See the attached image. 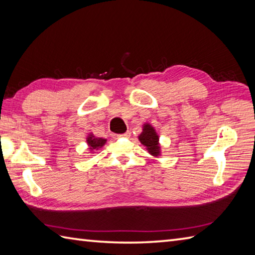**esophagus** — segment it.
Listing matches in <instances>:
<instances>
[{"mask_svg": "<svg viewBox=\"0 0 255 255\" xmlns=\"http://www.w3.org/2000/svg\"><path fill=\"white\" fill-rule=\"evenodd\" d=\"M130 136H131L130 131H127V132H125L123 134H119V137H124V138H129Z\"/></svg>", "mask_w": 255, "mask_h": 255, "instance_id": "1", "label": "esophagus"}]
</instances>
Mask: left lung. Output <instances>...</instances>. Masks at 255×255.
Here are the masks:
<instances>
[{
  "mask_svg": "<svg viewBox=\"0 0 255 255\" xmlns=\"http://www.w3.org/2000/svg\"><path fill=\"white\" fill-rule=\"evenodd\" d=\"M139 141L145 147L148 153L153 156V158H159L161 156V144L159 141V134L152 125L149 123H144L142 125V131L138 136Z\"/></svg>",
  "mask_w": 255,
  "mask_h": 255,
  "instance_id": "obj_1",
  "label": "left lung"
}]
</instances>
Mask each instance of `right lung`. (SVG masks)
Here are the masks:
<instances>
[{"instance_id":"1","label":"right lung","mask_w":255,"mask_h":255,"mask_svg":"<svg viewBox=\"0 0 255 255\" xmlns=\"http://www.w3.org/2000/svg\"><path fill=\"white\" fill-rule=\"evenodd\" d=\"M106 142H107V139L96 137L94 136L93 132H90L88 134V137H86V143L89 145L88 149L90 150V153H94L95 151L102 149Z\"/></svg>"}]
</instances>
